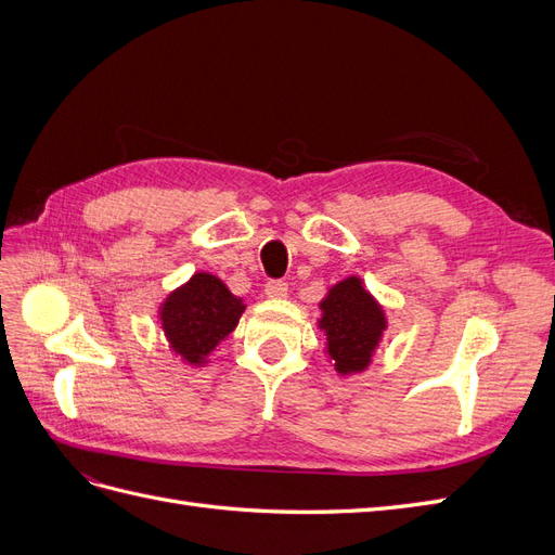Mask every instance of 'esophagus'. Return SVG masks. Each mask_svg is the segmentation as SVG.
<instances>
[{
	"label": "esophagus",
	"instance_id": "esophagus-1",
	"mask_svg": "<svg viewBox=\"0 0 555 555\" xmlns=\"http://www.w3.org/2000/svg\"><path fill=\"white\" fill-rule=\"evenodd\" d=\"M263 292H266L268 298H284V296H287V292H289V284L284 282V280H268Z\"/></svg>",
	"mask_w": 555,
	"mask_h": 555
}]
</instances>
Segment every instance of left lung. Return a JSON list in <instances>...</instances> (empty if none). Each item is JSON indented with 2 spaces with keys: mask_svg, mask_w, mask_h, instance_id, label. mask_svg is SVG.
<instances>
[{
  "mask_svg": "<svg viewBox=\"0 0 555 555\" xmlns=\"http://www.w3.org/2000/svg\"><path fill=\"white\" fill-rule=\"evenodd\" d=\"M322 312L319 326L326 331L335 371L343 375L365 371L386 328L377 300L363 289L359 278H347L322 300Z\"/></svg>",
  "mask_w": 555,
  "mask_h": 555,
  "instance_id": "1",
  "label": "left lung"
}]
</instances>
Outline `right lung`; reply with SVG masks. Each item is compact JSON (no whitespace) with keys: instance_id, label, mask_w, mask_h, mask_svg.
<instances>
[{"instance_id":"1","label":"right lung","mask_w":555,"mask_h":555,"mask_svg":"<svg viewBox=\"0 0 555 555\" xmlns=\"http://www.w3.org/2000/svg\"><path fill=\"white\" fill-rule=\"evenodd\" d=\"M243 310V300L233 296L220 278L196 273L164 300L159 319L176 354L201 365L236 328Z\"/></svg>"}]
</instances>
